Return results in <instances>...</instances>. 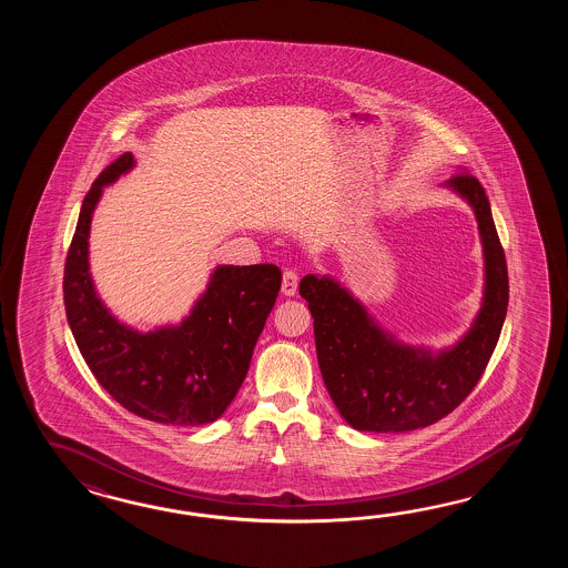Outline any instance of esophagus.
<instances>
[{
  "label": "esophagus",
  "instance_id": "34e87169",
  "mask_svg": "<svg viewBox=\"0 0 568 568\" xmlns=\"http://www.w3.org/2000/svg\"><path fill=\"white\" fill-rule=\"evenodd\" d=\"M298 290V274L294 270H284L282 276V294L284 296H294Z\"/></svg>",
  "mask_w": 568,
  "mask_h": 568
}]
</instances>
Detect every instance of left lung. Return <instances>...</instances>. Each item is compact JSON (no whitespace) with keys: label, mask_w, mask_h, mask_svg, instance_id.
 <instances>
[{"label":"left lung","mask_w":568,"mask_h":568,"mask_svg":"<svg viewBox=\"0 0 568 568\" xmlns=\"http://www.w3.org/2000/svg\"><path fill=\"white\" fill-rule=\"evenodd\" d=\"M443 186L471 206L485 270L481 308L453 347L433 351L402 343L333 276L306 274L301 280L328 396L355 430L408 433L445 418L481 379L506 321V255L487 194L465 169Z\"/></svg>","instance_id":"1"}]
</instances>
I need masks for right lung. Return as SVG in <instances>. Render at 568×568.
<instances>
[{"mask_svg":"<svg viewBox=\"0 0 568 568\" xmlns=\"http://www.w3.org/2000/svg\"><path fill=\"white\" fill-rule=\"evenodd\" d=\"M135 166L121 154L87 193L64 264V308L77 347L109 396L150 423L199 426L227 410L250 369L282 272L274 264L217 266L179 325L142 333L97 294L89 233L103 189Z\"/></svg>","mask_w":568,"mask_h":568,"instance_id":"add662e5","label":"right lung"}]
</instances>
